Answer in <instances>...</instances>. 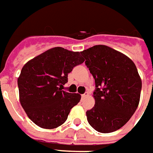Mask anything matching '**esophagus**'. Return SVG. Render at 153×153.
Returning <instances> with one entry per match:
<instances>
[{
    "label": "esophagus",
    "instance_id": "1",
    "mask_svg": "<svg viewBox=\"0 0 153 153\" xmlns=\"http://www.w3.org/2000/svg\"><path fill=\"white\" fill-rule=\"evenodd\" d=\"M88 95H89V92H87V91H86L85 94H82V98H85V97H86V96H88Z\"/></svg>",
    "mask_w": 153,
    "mask_h": 153
}]
</instances>
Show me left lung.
Wrapping results in <instances>:
<instances>
[{
    "label": "left lung",
    "mask_w": 153,
    "mask_h": 153,
    "mask_svg": "<svg viewBox=\"0 0 153 153\" xmlns=\"http://www.w3.org/2000/svg\"><path fill=\"white\" fill-rule=\"evenodd\" d=\"M81 54L95 82V104L86 111L88 122L101 133L117 131L131 119L140 101L137 68L127 56L105 45H95Z\"/></svg>",
    "instance_id": "8db88e82"
}]
</instances>
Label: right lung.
I'll list each match as a JSON object with an SVG mask.
<instances>
[{"label": "right lung", "mask_w": 153, "mask_h": 153, "mask_svg": "<svg viewBox=\"0 0 153 153\" xmlns=\"http://www.w3.org/2000/svg\"><path fill=\"white\" fill-rule=\"evenodd\" d=\"M79 52L53 48L31 59L17 79L20 102L29 119L44 129L63 124L81 95L62 90L68 74L84 63Z\"/></svg>", "instance_id": "right-lung-1"}]
</instances>
